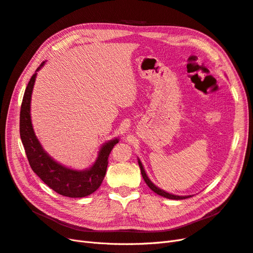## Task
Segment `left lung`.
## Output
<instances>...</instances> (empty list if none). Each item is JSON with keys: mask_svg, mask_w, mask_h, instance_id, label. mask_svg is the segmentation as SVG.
<instances>
[{"mask_svg": "<svg viewBox=\"0 0 253 253\" xmlns=\"http://www.w3.org/2000/svg\"><path fill=\"white\" fill-rule=\"evenodd\" d=\"M139 167H140V169H141L142 177H143L144 180H145V182H146V184L149 186V189H150L151 191H154L155 193H157L158 195H160V196L165 197V198H169V199H176V200L185 199V198L192 197V196H177V195H172V194H169V193H167V192H164V191L160 190V189H159V187H157V186L148 179V177H147V175L145 174V170H144L143 165H142V163L140 162V160H139Z\"/></svg>", "mask_w": 253, "mask_h": 253, "instance_id": "obj_1", "label": "left lung"}]
</instances>
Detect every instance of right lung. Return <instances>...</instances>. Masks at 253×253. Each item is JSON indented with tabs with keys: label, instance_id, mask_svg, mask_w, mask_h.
I'll return each instance as SVG.
<instances>
[{
	"label": "right lung",
	"instance_id": "obj_1",
	"mask_svg": "<svg viewBox=\"0 0 253 253\" xmlns=\"http://www.w3.org/2000/svg\"><path fill=\"white\" fill-rule=\"evenodd\" d=\"M44 64L42 62L40 67L33 74L28 83L20 111V136L22 140L25 154L34 172L50 189L62 196L79 198L85 197L95 192L102 184L105 178L108 158L114 145L119 142L118 139L106 143L99 151V155L94 165L89 169L77 171L64 168L55 162L44 150L34 133L31 121V97L36 81L37 71Z\"/></svg>",
	"mask_w": 253,
	"mask_h": 253
}]
</instances>
